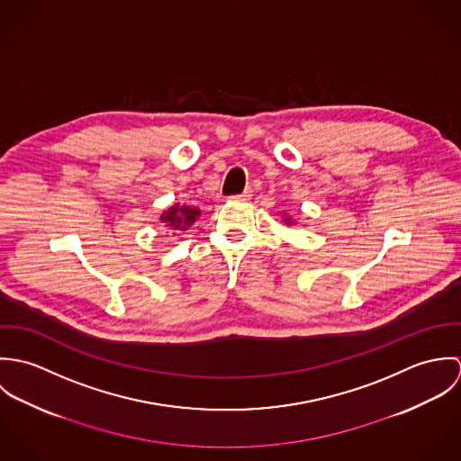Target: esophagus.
<instances>
[{
  "label": "esophagus",
  "mask_w": 461,
  "mask_h": 461,
  "mask_svg": "<svg viewBox=\"0 0 461 461\" xmlns=\"http://www.w3.org/2000/svg\"><path fill=\"white\" fill-rule=\"evenodd\" d=\"M252 197V190L250 188H247L243 194H240V195H234V200H250Z\"/></svg>",
  "instance_id": "obj_1"
}]
</instances>
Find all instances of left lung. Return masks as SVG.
<instances>
[{
  "instance_id": "8db88e82",
  "label": "left lung",
  "mask_w": 461,
  "mask_h": 461,
  "mask_svg": "<svg viewBox=\"0 0 461 461\" xmlns=\"http://www.w3.org/2000/svg\"><path fill=\"white\" fill-rule=\"evenodd\" d=\"M284 221H285V223H287V225H291V218H285V220H284Z\"/></svg>"
}]
</instances>
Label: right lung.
Here are the masks:
<instances>
[{
	"mask_svg": "<svg viewBox=\"0 0 461 461\" xmlns=\"http://www.w3.org/2000/svg\"><path fill=\"white\" fill-rule=\"evenodd\" d=\"M200 216V211L197 207L190 205H172L168 211L161 214V221L170 229V230H186L195 220Z\"/></svg>",
	"mask_w": 461,
	"mask_h": 461,
	"instance_id": "obj_1",
	"label": "right lung"
}]
</instances>
